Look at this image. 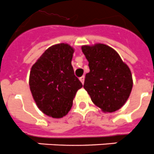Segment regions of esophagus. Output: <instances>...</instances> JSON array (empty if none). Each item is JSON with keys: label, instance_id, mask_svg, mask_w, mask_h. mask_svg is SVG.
<instances>
[{"label": "esophagus", "instance_id": "esophagus-1", "mask_svg": "<svg viewBox=\"0 0 154 154\" xmlns=\"http://www.w3.org/2000/svg\"><path fill=\"white\" fill-rule=\"evenodd\" d=\"M85 76H82V77H80V81H81V83H82V84H84V83H85Z\"/></svg>", "mask_w": 154, "mask_h": 154}]
</instances>
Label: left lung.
<instances>
[{
    "label": "left lung",
    "mask_w": 154,
    "mask_h": 154,
    "mask_svg": "<svg viewBox=\"0 0 154 154\" xmlns=\"http://www.w3.org/2000/svg\"><path fill=\"white\" fill-rule=\"evenodd\" d=\"M90 72L84 88L91 101L104 112H113L123 106L133 88L129 66L117 52L105 44L83 45Z\"/></svg>",
    "instance_id": "left-lung-1"
}]
</instances>
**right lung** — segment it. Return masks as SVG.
I'll return each instance as SVG.
<instances>
[{"label":"right lung","instance_id":"right-lung-1","mask_svg":"<svg viewBox=\"0 0 154 154\" xmlns=\"http://www.w3.org/2000/svg\"><path fill=\"white\" fill-rule=\"evenodd\" d=\"M74 49L68 44L52 45L32 66L29 86L38 109L46 116H66L83 87L71 65Z\"/></svg>","mask_w":154,"mask_h":154}]
</instances>
